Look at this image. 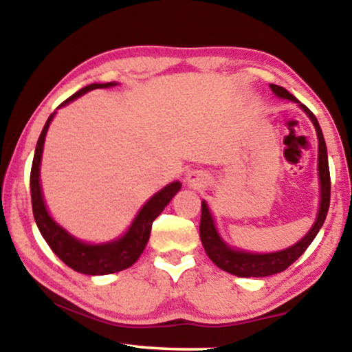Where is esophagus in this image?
Here are the masks:
<instances>
[{
	"mask_svg": "<svg viewBox=\"0 0 352 352\" xmlns=\"http://www.w3.org/2000/svg\"><path fill=\"white\" fill-rule=\"evenodd\" d=\"M205 182V176L201 175L200 171H190L189 175H187V184L194 187V189H199V187L204 186Z\"/></svg>",
	"mask_w": 352,
	"mask_h": 352,
	"instance_id": "obj_1",
	"label": "esophagus"
}]
</instances>
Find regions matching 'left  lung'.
<instances>
[{"mask_svg":"<svg viewBox=\"0 0 352 352\" xmlns=\"http://www.w3.org/2000/svg\"><path fill=\"white\" fill-rule=\"evenodd\" d=\"M271 89L274 94H277L278 98L290 99L293 102L300 104V107L309 115V118L314 123L317 138H319V176H320V208L319 214L312 229L302 237L300 242L293 247L282 250L277 253H266V254H256V253H247V252H237V250L229 248L221 237L216 232L213 218H211L208 206L205 201H201V216H200V240L204 243V248L206 254H208L211 261L223 271L232 274L237 277H266L272 276V274H278L285 271L288 266H292L302 253L306 252V248L309 247L312 240L316 239L317 232H319L322 224L327 218L330 206V170H329V158H327V146L324 134L317 122L316 115L306 107L305 104H301L295 96L288 93L285 88L277 85H271Z\"/></svg>","mask_w":352,"mask_h":352,"instance_id":"1","label":"left lung"}]
</instances>
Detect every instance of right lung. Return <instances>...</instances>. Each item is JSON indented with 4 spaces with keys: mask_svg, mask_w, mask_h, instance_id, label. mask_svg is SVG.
Wrapping results in <instances>:
<instances>
[{
    "mask_svg": "<svg viewBox=\"0 0 352 352\" xmlns=\"http://www.w3.org/2000/svg\"><path fill=\"white\" fill-rule=\"evenodd\" d=\"M117 83H94L85 86L78 93L72 94L69 99H65L60 105H65L72 100L80 98L81 94L88 93L91 89L98 88H109ZM54 113L47 118V122L43 128V131L38 138V144L35 148V157H33L32 171H30V192H32V208L33 216H35L36 226L40 229L43 239L46 240L52 252L64 261L67 266L74 269L76 272L88 274V276H104V274H113L123 271L129 266H133L141 256V253L146 248L151 237L152 223L155 221L158 214L162 213L163 208L170 204V200L177 194L181 189V182H171L170 186L163 187V189L152 197L142 210L139 211L136 219L133 221L131 228L122 239L115 240V242L104 243V245H88L80 242L65 232L60 226H57L54 221L47 214L45 201H43L41 187H40V163L43 153V144H45V136L50 128V123Z\"/></svg>",
    "mask_w": 352,
    "mask_h": 352,
    "instance_id": "1",
    "label": "right lung"
}]
</instances>
